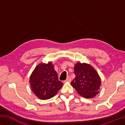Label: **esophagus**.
I'll use <instances>...</instances> for the list:
<instances>
[{"label":"esophagus","instance_id":"obj_1","mask_svg":"<svg viewBox=\"0 0 125 125\" xmlns=\"http://www.w3.org/2000/svg\"><path fill=\"white\" fill-rule=\"evenodd\" d=\"M71 81V78L70 76H68L67 78L66 79V80L64 81L65 82H70Z\"/></svg>","mask_w":125,"mask_h":125}]
</instances>
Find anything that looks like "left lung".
Segmentation results:
<instances>
[{
	"label": "left lung",
	"instance_id": "obj_1",
	"mask_svg": "<svg viewBox=\"0 0 125 125\" xmlns=\"http://www.w3.org/2000/svg\"><path fill=\"white\" fill-rule=\"evenodd\" d=\"M74 73L76 77L71 85L79 95L85 98H92L98 94L102 82L92 66L77 62L74 67Z\"/></svg>",
	"mask_w": 125,
	"mask_h": 125
}]
</instances>
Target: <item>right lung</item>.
I'll use <instances>...</instances> for the list:
<instances>
[{
    "mask_svg": "<svg viewBox=\"0 0 125 125\" xmlns=\"http://www.w3.org/2000/svg\"><path fill=\"white\" fill-rule=\"evenodd\" d=\"M31 90L38 98L47 100L54 97L63 86L58 80L54 65L52 62L41 63L34 69L30 78Z\"/></svg>",
    "mask_w": 125,
    "mask_h": 125,
    "instance_id": "obj_1",
    "label": "right lung"
}]
</instances>
